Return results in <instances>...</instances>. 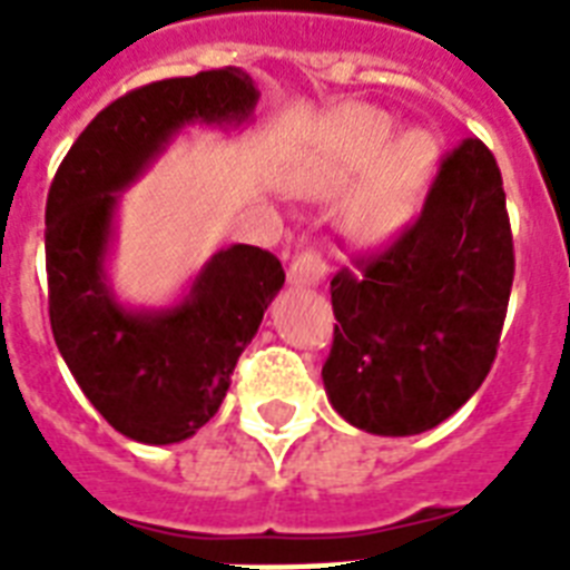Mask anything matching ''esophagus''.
Returning a JSON list of instances; mask_svg holds the SVG:
<instances>
[{"label":"esophagus","instance_id":"esophagus-1","mask_svg":"<svg viewBox=\"0 0 570 570\" xmlns=\"http://www.w3.org/2000/svg\"><path fill=\"white\" fill-rule=\"evenodd\" d=\"M325 259L316 254V250H304L298 257L293 259V266H289V284L298 286H320L325 281Z\"/></svg>","mask_w":570,"mask_h":570}]
</instances>
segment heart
Returning a JSON list of instances; mask_svg holds the SVG:
<instances>
[{"instance_id": "obj_1", "label": "heart", "mask_w": 570, "mask_h": 570, "mask_svg": "<svg viewBox=\"0 0 570 570\" xmlns=\"http://www.w3.org/2000/svg\"><path fill=\"white\" fill-rule=\"evenodd\" d=\"M346 165L334 171H313L302 177V189L316 197H334L346 189L348 171H361L381 154L390 138V120L379 111L357 109L346 118ZM438 165V145L423 129H411L381 156L373 177L346 206L348 239L379 248L390 242L411 218Z\"/></svg>"}]
</instances>
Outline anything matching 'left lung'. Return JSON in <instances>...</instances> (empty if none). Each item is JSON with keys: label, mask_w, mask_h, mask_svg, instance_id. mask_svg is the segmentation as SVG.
<instances>
[{"label": "left lung", "mask_w": 570, "mask_h": 570, "mask_svg": "<svg viewBox=\"0 0 570 570\" xmlns=\"http://www.w3.org/2000/svg\"><path fill=\"white\" fill-rule=\"evenodd\" d=\"M357 266L331 281L340 325L322 366L328 402L370 434L429 432L491 373L512 293V227L491 150L464 138L416 222Z\"/></svg>", "instance_id": "left-lung-1"}]
</instances>
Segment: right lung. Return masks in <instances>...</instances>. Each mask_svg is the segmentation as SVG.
Returning a JSON list of instances; mask_svg holds the SVG:
<instances>
[{
	"instance_id": "add662e5",
	"label": "right lung",
	"mask_w": 570,
	"mask_h": 570,
	"mask_svg": "<svg viewBox=\"0 0 570 570\" xmlns=\"http://www.w3.org/2000/svg\"><path fill=\"white\" fill-rule=\"evenodd\" d=\"M257 100L239 67L136 88L85 127L49 186L52 337L88 402L129 441L180 443L213 420L233 366L284 286V268L268 250L230 245L209 257L177 304L127 307L106 275L120 191L183 127H242Z\"/></svg>"
}]
</instances>
